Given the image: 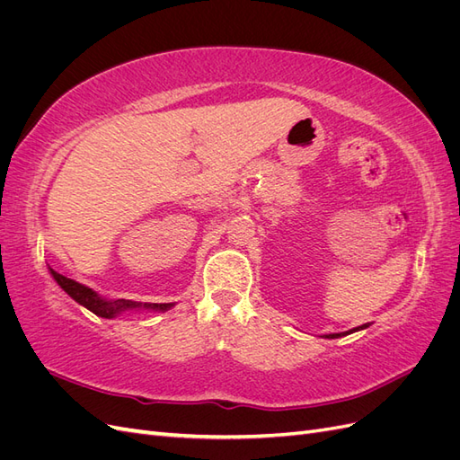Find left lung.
Masks as SVG:
<instances>
[{
    "label": "left lung",
    "instance_id": "8db88e82",
    "mask_svg": "<svg viewBox=\"0 0 460 460\" xmlns=\"http://www.w3.org/2000/svg\"><path fill=\"white\" fill-rule=\"evenodd\" d=\"M365 328H368V324H363V326H357V328H353V330H349V332H341V333H328V340H333V338H341V336H347V333H353V332H357V330H365Z\"/></svg>",
    "mask_w": 460,
    "mask_h": 460
}]
</instances>
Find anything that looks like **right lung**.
I'll use <instances>...</instances> for the list:
<instances>
[{
  "label": "right lung",
  "mask_w": 460,
  "mask_h": 460,
  "mask_svg": "<svg viewBox=\"0 0 460 460\" xmlns=\"http://www.w3.org/2000/svg\"><path fill=\"white\" fill-rule=\"evenodd\" d=\"M51 276L58 282L68 296H71L76 303H80L82 307H86L88 311H92L93 314L102 316V318H115L117 314H120L122 311H132V309H155V311H166L172 307V303H137V301H130V299H103L102 296H97L92 288L82 286L71 278H66L59 272H55L53 269H49Z\"/></svg>",
  "instance_id": "obj_1"
}]
</instances>
